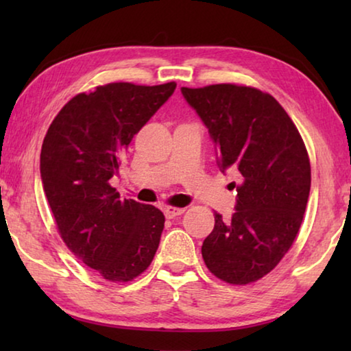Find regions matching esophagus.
I'll use <instances>...</instances> for the list:
<instances>
[{
    "instance_id": "1",
    "label": "esophagus",
    "mask_w": 351,
    "mask_h": 351,
    "mask_svg": "<svg viewBox=\"0 0 351 351\" xmlns=\"http://www.w3.org/2000/svg\"><path fill=\"white\" fill-rule=\"evenodd\" d=\"M184 207H171V206H169V207H165L164 209V215L167 217V218H175V217H178V215H181V213H184Z\"/></svg>"
}]
</instances>
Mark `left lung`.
<instances>
[{"label":"left lung","instance_id":"8db88e82","mask_svg":"<svg viewBox=\"0 0 351 351\" xmlns=\"http://www.w3.org/2000/svg\"><path fill=\"white\" fill-rule=\"evenodd\" d=\"M209 130L219 170L239 182L232 218L215 212L201 254L213 276L232 285L276 268L299 232L311 187L304 141L282 105L251 86L181 88Z\"/></svg>","mask_w":351,"mask_h":351}]
</instances>
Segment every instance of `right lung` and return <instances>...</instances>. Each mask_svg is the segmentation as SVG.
<instances>
[{
  "label": "right lung",
  "instance_id": "obj_1",
  "mask_svg": "<svg viewBox=\"0 0 351 351\" xmlns=\"http://www.w3.org/2000/svg\"><path fill=\"white\" fill-rule=\"evenodd\" d=\"M175 82L156 86L108 83L63 106L45 136L40 173L63 241L110 282H130L156 254L164 213L121 199L119 173L134 134L167 102Z\"/></svg>",
  "mask_w": 351,
  "mask_h": 351
}]
</instances>
